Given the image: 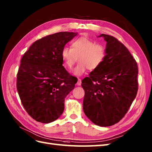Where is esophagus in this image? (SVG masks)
<instances>
[{
	"instance_id": "esophagus-1",
	"label": "esophagus",
	"mask_w": 152,
	"mask_h": 152,
	"mask_svg": "<svg viewBox=\"0 0 152 152\" xmlns=\"http://www.w3.org/2000/svg\"><path fill=\"white\" fill-rule=\"evenodd\" d=\"M82 84V80L80 78L78 79V82H77V85L78 86H81Z\"/></svg>"
}]
</instances>
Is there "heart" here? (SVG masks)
Returning <instances> with one entry per match:
<instances>
[{"label": "heart", "mask_w": 152, "mask_h": 152, "mask_svg": "<svg viewBox=\"0 0 152 152\" xmlns=\"http://www.w3.org/2000/svg\"><path fill=\"white\" fill-rule=\"evenodd\" d=\"M106 55V48L102 44L84 37L74 40L71 48L64 47L61 51L64 65L68 70L72 69L78 59L79 63L73 71L76 76H82L88 69H97L104 61Z\"/></svg>", "instance_id": "heart-1"}]
</instances>
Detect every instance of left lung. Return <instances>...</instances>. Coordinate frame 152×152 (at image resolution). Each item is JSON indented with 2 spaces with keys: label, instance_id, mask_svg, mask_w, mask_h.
<instances>
[{
  "label": "left lung",
  "instance_id": "1",
  "mask_svg": "<svg viewBox=\"0 0 152 152\" xmlns=\"http://www.w3.org/2000/svg\"><path fill=\"white\" fill-rule=\"evenodd\" d=\"M106 41V58L83 79V109L93 124L108 127L127 114L138 91V66L129 51L117 38L101 34Z\"/></svg>",
  "mask_w": 152,
  "mask_h": 152
}]
</instances>
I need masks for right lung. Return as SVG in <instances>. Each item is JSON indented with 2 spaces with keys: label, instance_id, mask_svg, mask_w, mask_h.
Returning a JSON list of instances; mask_svg holds the SVG:
<instances>
[{
  "label": "right lung",
  "instance_id": "1",
  "mask_svg": "<svg viewBox=\"0 0 152 152\" xmlns=\"http://www.w3.org/2000/svg\"><path fill=\"white\" fill-rule=\"evenodd\" d=\"M77 33L59 32L35 41L22 57L16 87L25 110L37 121L48 124L60 117L64 99L76 77L63 66L61 51Z\"/></svg>",
  "mask_w": 152,
  "mask_h": 152
}]
</instances>
